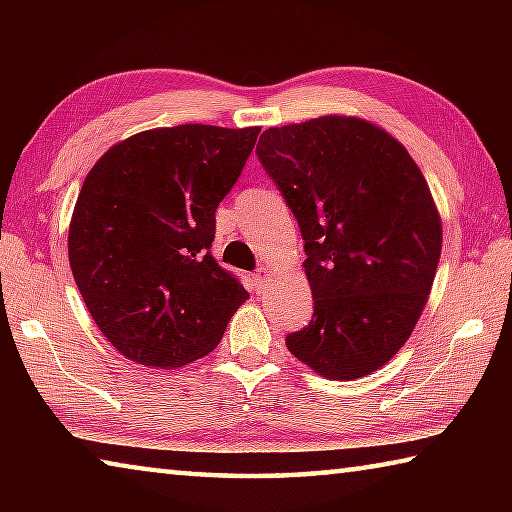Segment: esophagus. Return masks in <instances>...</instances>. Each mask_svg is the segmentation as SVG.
<instances>
[{
  "mask_svg": "<svg viewBox=\"0 0 512 512\" xmlns=\"http://www.w3.org/2000/svg\"><path fill=\"white\" fill-rule=\"evenodd\" d=\"M268 277H271V271H268V268H259V271L253 275V282H255V287H257L259 291H262V289L266 287Z\"/></svg>",
  "mask_w": 512,
  "mask_h": 512,
  "instance_id": "obj_1",
  "label": "esophagus"
}]
</instances>
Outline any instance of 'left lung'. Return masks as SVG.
I'll return each instance as SVG.
<instances>
[{"label":"left lung","instance_id":"obj_1","mask_svg":"<svg viewBox=\"0 0 512 512\" xmlns=\"http://www.w3.org/2000/svg\"><path fill=\"white\" fill-rule=\"evenodd\" d=\"M257 158L305 239L314 316L287 348L318 375H370L409 339L436 277L443 225L395 137L327 115L268 128Z\"/></svg>","mask_w":512,"mask_h":512}]
</instances>
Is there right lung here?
I'll list each match as a JSON object with an SVG mask.
<instances>
[{
	"label": "right lung",
	"instance_id": "obj_1",
	"mask_svg": "<svg viewBox=\"0 0 512 512\" xmlns=\"http://www.w3.org/2000/svg\"><path fill=\"white\" fill-rule=\"evenodd\" d=\"M259 128L183 124L137 133L85 176L69 266L101 334L135 363L180 368L219 345L248 298L212 257L214 212Z\"/></svg>",
	"mask_w": 512,
	"mask_h": 512
}]
</instances>
